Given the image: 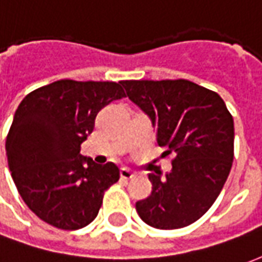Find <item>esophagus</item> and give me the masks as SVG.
Instances as JSON below:
<instances>
[{"label": "esophagus", "mask_w": 262, "mask_h": 262, "mask_svg": "<svg viewBox=\"0 0 262 262\" xmlns=\"http://www.w3.org/2000/svg\"><path fill=\"white\" fill-rule=\"evenodd\" d=\"M135 176H136L135 171H132L130 168H126V167L120 168V178L122 180H132Z\"/></svg>", "instance_id": "1"}]
</instances>
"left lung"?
<instances>
[{
    "label": "left lung",
    "mask_w": 262,
    "mask_h": 262,
    "mask_svg": "<svg viewBox=\"0 0 262 262\" xmlns=\"http://www.w3.org/2000/svg\"><path fill=\"white\" fill-rule=\"evenodd\" d=\"M126 95L151 119L163 156H174L165 178L148 174L150 196L136 202L140 219L161 230L181 229L219 196L234 157V123L219 94L188 80H126Z\"/></svg>",
    "instance_id": "left-lung-1"
}]
</instances>
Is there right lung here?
I'll return each instance as SVG.
<instances>
[{
    "mask_svg": "<svg viewBox=\"0 0 262 262\" xmlns=\"http://www.w3.org/2000/svg\"><path fill=\"white\" fill-rule=\"evenodd\" d=\"M123 97L120 82L60 80L22 99L5 150L16 189L39 219L77 230L97 217L119 168L81 156V143L94 130L98 112Z\"/></svg>",
    "mask_w": 262,
    "mask_h": 262,
    "instance_id": "obj_1",
    "label": "right lung"
}]
</instances>
